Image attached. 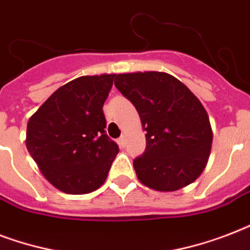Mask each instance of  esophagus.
Masks as SVG:
<instances>
[{
	"instance_id": "34e87169",
	"label": "esophagus",
	"mask_w": 250,
	"mask_h": 250,
	"mask_svg": "<svg viewBox=\"0 0 250 250\" xmlns=\"http://www.w3.org/2000/svg\"><path fill=\"white\" fill-rule=\"evenodd\" d=\"M125 141H127V139H125V133H123V135H122V136L119 137V140H118V143H119V145H122V146H125Z\"/></svg>"
}]
</instances>
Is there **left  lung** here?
Returning <instances> with one entry per match:
<instances>
[{"label":"left lung","mask_w":250,"mask_h":250,"mask_svg":"<svg viewBox=\"0 0 250 250\" xmlns=\"http://www.w3.org/2000/svg\"><path fill=\"white\" fill-rule=\"evenodd\" d=\"M115 86L136 107L146 131V148L133 160L139 180L162 192L194 182L205 168L213 143L200 100L166 72L119 74Z\"/></svg>","instance_id":"left-lung-1"}]
</instances>
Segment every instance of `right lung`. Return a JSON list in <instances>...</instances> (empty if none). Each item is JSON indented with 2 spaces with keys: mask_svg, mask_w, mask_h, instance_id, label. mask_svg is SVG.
Here are the masks:
<instances>
[{
  "mask_svg": "<svg viewBox=\"0 0 250 250\" xmlns=\"http://www.w3.org/2000/svg\"><path fill=\"white\" fill-rule=\"evenodd\" d=\"M115 75L80 76L54 92L27 125V149L42 175L68 194L104 184L119 148L106 135L104 104Z\"/></svg>",
  "mask_w": 250,
  "mask_h": 250,
  "instance_id": "add662e5",
  "label": "right lung"
}]
</instances>
